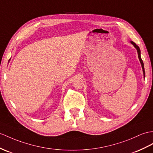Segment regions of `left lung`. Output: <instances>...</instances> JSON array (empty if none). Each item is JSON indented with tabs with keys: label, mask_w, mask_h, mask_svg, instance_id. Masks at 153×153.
<instances>
[{
	"label": "left lung",
	"mask_w": 153,
	"mask_h": 153,
	"mask_svg": "<svg viewBox=\"0 0 153 153\" xmlns=\"http://www.w3.org/2000/svg\"><path fill=\"white\" fill-rule=\"evenodd\" d=\"M130 43H131L134 46V47L136 48L137 50V54H138V58H139V59H140V62L141 63V67H142V69H143V76L145 77V69H144V64H143V60L141 59V52H140V49L139 47L137 45L133 42H130Z\"/></svg>",
	"instance_id": "8db88e82"
}]
</instances>
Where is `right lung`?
Listing matches in <instances>:
<instances>
[{
    "label": "right lung",
    "mask_w": 153,
    "mask_h": 153,
    "mask_svg": "<svg viewBox=\"0 0 153 153\" xmlns=\"http://www.w3.org/2000/svg\"><path fill=\"white\" fill-rule=\"evenodd\" d=\"M9 60H10V59H9Z\"/></svg>",
    "instance_id": "right-lung-1"
}]
</instances>
